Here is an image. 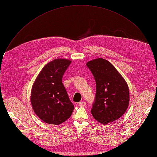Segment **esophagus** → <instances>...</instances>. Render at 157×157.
<instances>
[{
    "instance_id": "esophagus-1",
    "label": "esophagus",
    "mask_w": 157,
    "mask_h": 157,
    "mask_svg": "<svg viewBox=\"0 0 157 157\" xmlns=\"http://www.w3.org/2000/svg\"><path fill=\"white\" fill-rule=\"evenodd\" d=\"M78 104H79V106L84 107L85 105H86V102H79Z\"/></svg>"
}]
</instances>
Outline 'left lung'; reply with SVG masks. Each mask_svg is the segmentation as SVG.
Returning <instances> with one entry per match:
<instances>
[{
    "label": "left lung",
    "instance_id": "obj_1",
    "mask_svg": "<svg viewBox=\"0 0 157 157\" xmlns=\"http://www.w3.org/2000/svg\"><path fill=\"white\" fill-rule=\"evenodd\" d=\"M96 83V93L91 113L101 124L118 120L129 103V90L125 79L108 60L97 59L86 63Z\"/></svg>",
    "mask_w": 157,
    "mask_h": 157
}]
</instances>
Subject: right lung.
<instances>
[{
	"label": "right lung",
	"instance_id": "obj_1",
	"mask_svg": "<svg viewBox=\"0 0 157 157\" xmlns=\"http://www.w3.org/2000/svg\"><path fill=\"white\" fill-rule=\"evenodd\" d=\"M71 61L55 59L39 74L31 92V104L37 117L49 124L59 125L70 118L74 106L62 83Z\"/></svg>",
	"mask_w": 157,
	"mask_h": 157
}]
</instances>
